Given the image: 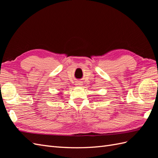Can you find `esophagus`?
<instances>
[{"instance_id": "obj_1", "label": "esophagus", "mask_w": 158, "mask_h": 158, "mask_svg": "<svg viewBox=\"0 0 158 158\" xmlns=\"http://www.w3.org/2000/svg\"><path fill=\"white\" fill-rule=\"evenodd\" d=\"M75 85L77 86H80L81 85V81H77L76 83H75Z\"/></svg>"}]
</instances>
